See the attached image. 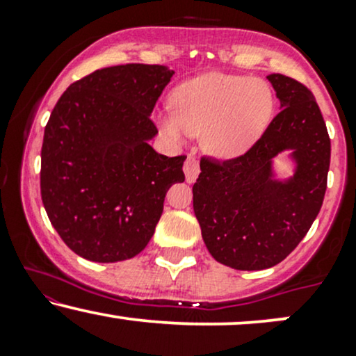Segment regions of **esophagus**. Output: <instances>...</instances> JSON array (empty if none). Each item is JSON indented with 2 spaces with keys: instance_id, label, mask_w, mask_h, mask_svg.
<instances>
[{
  "instance_id": "obj_1",
  "label": "esophagus",
  "mask_w": 356,
  "mask_h": 356,
  "mask_svg": "<svg viewBox=\"0 0 356 356\" xmlns=\"http://www.w3.org/2000/svg\"><path fill=\"white\" fill-rule=\"evenodd\" d=\"M184 172H186V181L192 184L197 179L199 175V162L195 159L194 154H189L186 159V164H184Z\"/></svg>"
}]
</instances>
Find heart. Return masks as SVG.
Wrapping results in <instances>:
<instances>
[{"instance_id": "b5f03b06", "label": "heart", "mask_w": 356, "mask_h": 356, "mask_svg": "<svg viewBox=\"0 0 356 356\" xmlns=\"http://www.w3.org/2000/svg\"><path fill=\"white\" fill-rule=\"evenodd\" d=\"M271 90L264 81L209 73L186 81L174 93V113L161 117L167 136L204 134V145L219 157L246 150L268 124Z\"/></svg>"}]
</instances>
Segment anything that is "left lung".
Here are the masks:
<instances>
[{"mask_svg": "<svg viewBox=\"0 0 356 356\" xmlns=\"http://www.w3.org/2000/svg\"><path fill=\"white\" fill-rule=\"evenodd\" d=\"M281 110L246 154L201 159L192 187L195 218L220 264L256 271L276 266L295 249L321 209L332 142L312 90L291 76L268 75ZM293 149L297 172L272 179V157Z\"/></svg>", "mask_w": 356, "mask_h": 356, "instance_id": "8db88e82", "label": "left lung"}]
</instances>
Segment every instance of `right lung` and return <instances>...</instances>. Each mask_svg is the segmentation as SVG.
Listing matches in <instances>:
<instances>
[{"label":"right lung","mask_w":356,"mask_h":356,"mask_svg":"<svg viewBox=\"0 0 356 356\" xmlns=\"http://www.w3.org/2000/svg\"><path fill=\"white\" fill-rule=\"evenodd\" d=\"M174 70L129 63L63 92L44 127L40 187L48 219L75 254L130 259L149 244L186 155L157 154L150 113Z\"/></svg>","instance_id":"add662e5"}]
</instances>
